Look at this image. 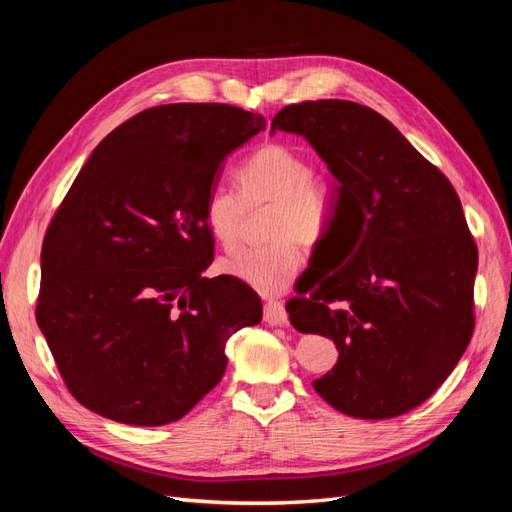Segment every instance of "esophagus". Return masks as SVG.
<instances>
[{
    "instance_id": "1",
    "label": "esophagus",
    "mask_w": 512,
    "mask_h": 512,
    "mask_svg": "<svg viewBox=\"0 0 512 512\" xmlns=\"http://www.w3.org/2000/svg\"><path fill=\"white\" fill-rule=\"evenodd\" d=\"M265 322H269L271 327H286L288 324V312L282 301L277 299H267L265 303Z\"/></svg>"
}]
</instances>
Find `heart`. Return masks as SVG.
I'll return each instance as SVG.
<instances>
[{
  "label": "heart",
  "mask_w": 512,
  "mask_h": 512,
  "mask_svg": "<svg viewBox=\"0 0 512 512\" xmlns=\"http://www.w3.org/2000/svg\"><path fill=\"white\" fill-rule=\"evenodd\" d=\"M239 196L213 190L205 200V224L226 250L241 237L243 207L269 203L262 235L269 241L222 258L220 269L262 294L284 292L303 267V245L324 241L331 224V188L312 175L301 151L284 143L260 145L237 170Z\"/></svg>",
  "instance_id": "obj_1"
}]
</instances>
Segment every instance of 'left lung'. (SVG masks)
I'll use <instances>...</instances> for the list:
<instances>
[{
	"label": "left lung",
	"mask_w": 512,
	"mask_h": 512,
	"mask_svg": "<svg viewBox=\"0 0 512 512\" xmlns=\"http://www.w3.org/2000/svg\"><path fill=\"white\" fill-rule=\"evenodd\" d=\"M275 130L305 136L335 177L329 232L312 260L339 267H309L286 303L294 329L339 350L314 389L354 418L406 414L438 391L474 333L478 250L461 200L440 168L363 104H290L273 117Z\"/></svg>",
	"instance_id": "8db88e82"
}]
</instances>
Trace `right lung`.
Listing matches in <instances>:
<instances>
[{"instance_id":"add662e5","label":"right lung","mask_w":512,"mask_h":512,"mask_svg":"<svg viewBox=\"0 0 512 512\" xmlns=\"http://www.w3.org/2000/svg\"><path fill=\"white\" fill-rule=\"evenodd\" d=\"M265 130L230 104H162L94 149L42 243L38 327L74 399L111 421H179L226 371V342L262 318L213 260L205 200L228 153Z\"/></svg>"}]
</instances>
